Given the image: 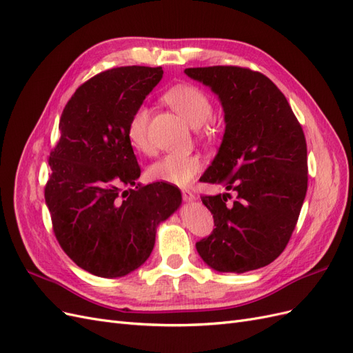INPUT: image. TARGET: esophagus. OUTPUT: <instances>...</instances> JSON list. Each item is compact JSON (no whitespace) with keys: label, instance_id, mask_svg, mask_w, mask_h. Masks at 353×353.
Wrapping results in <instances>:
<instances>
[{"label":"esophagus","instance_id":"esophagus-1","mask_svg":"<svg viewBox=\"0 0 353 353\" xmlns=\"http://www.w3.org/2000/svg\"><path fill=\"white\" fill-rule=\"evenodd\" d=\"M181 194H183V199H184L185 201H191V200L196 199V196L193 194V191H190V190H187V188L181 190Z\"/></svg>","mask_w":353,"mask_h":353}]
</instances>
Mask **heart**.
I'll list each match as a JSON object with an SVG mask.
<instances>
[{
	"label": "heart",
	"mask_w": 353,
	"mask_h": 353,
	"mask_svg": "<svg viewBox=\"0 0 353 353\" xmlns=\"http://www.w3.org/2000/svg\"><path fill=\"white\" fill-rule=\"evenodd\" d=\"M163 99L170 108L194 128L206 123L213 114L210 97L196 85H176L163 95ZM148 123H150V112L145 105H138L128 121L126 137L130 144L140 153L152 152L150 138H148ZM201 168L203 162L197 154L170 153L156 160L148 168L147 175L153 181H159V183L188 185L200 172Z\"/></svg>",
	"instance_id": "1"
}]
</instances>
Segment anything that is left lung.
Instances as JSON below:
<instances>
[{
  "label": "left lung",
  "instance_id": "1",
  "mask_svg": "<svg viewBox=\"0 0 353 353\" xmlns=\"http://www.w3.org/2000/svg\"><path fill=\"white\" fill-rule=\"evenodd\" d=\"M190 78L218 94L225 134L200 179L234 191L201 196L215 228L196 243L219 272H248L285 249L307 190L306 140L290 104L263 73L240 66L188 68Z\"/></svg>",
  "mask_w": 353,
  "mask_h": 353
}]
</instances>
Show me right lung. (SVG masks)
I'll return each mask as SVG.
<instances>
[{
    "instance_id": "right-lung-1",
    "label": "right lung",
    "mask_w": 353,
    "mask_h": 353,
    "mask_svg": "<svg viewBox=\"0 0 353 353\" xmlns=\"http://www.w3.org/2000/svg\"><path fill=\"white\" fill-rule=\"evenodd\" d=\"M162 77L160 66L100 72L74 91L60 117L44 190L52 231L69 258L97 276L141 266L157 225L181 205L174 185L137 183L141 169L126 137L132 112Z\"/></svg>"
}]
</instances>
